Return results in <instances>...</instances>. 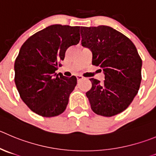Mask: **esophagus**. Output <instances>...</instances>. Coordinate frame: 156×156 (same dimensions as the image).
Segmentation results:
<instances>
[{
    "label": "esophagus",
    "mask_w": 156,
    "mask_h": 156,
    "mask_svg": "<svg viewBox=\"0 0 156 156\" xmlns=\"http://www.w3.org/2000/svg\"><path fill=\"white\" fill-rule=\"evenodd\" d=\"M84 77L83 76H81V75H77L76 76V79H77V80L78 81H80V80H82L83 79Z\"/></svg>",
    "instance_id": "esophagus-1"
}]
</instances>
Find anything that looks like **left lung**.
<instances>
[{
  "instance_id": "left-lung-1",
  "label": "left lung",
  "mask_w": 156,
  "mask_h": 156,
  "mask_svg": "<svg viewBox=\"0 0 156 156\" xmlns=\"http://www.w3.org/2000/svg\"><path fill=\"white\" fill-rule=\"evenodd\" d=\"M80 34L82 46L92 52V63L105 75L103 83L90 79L92 88L86 95L92 110L103 116L117 115L129 106L139 90L142 62L137 49L110 27H81Z\"/></svg>"
}]
</instances>
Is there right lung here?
Returning <instances> with one entry per match:
<instances>
[{"label": "right lung", "instance_id": "obj_1", "mask_svg": "<svg viewBox=\"0 0 156 156\" xmlns=\"http://www.w3.org/2000/svg\"><path fill=\"white\" fill-rule=\"evenodd\" d=\"M80 39V27L53 24L22 45L14 63V82L23 103L35 113L53 117L66 109L76 77L69 78L55 71L66 50Z\"/></svg>", "mask_w": 156, "mask_h": 156}]
</instances>
